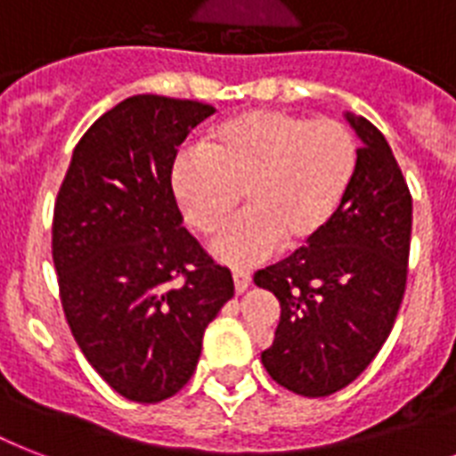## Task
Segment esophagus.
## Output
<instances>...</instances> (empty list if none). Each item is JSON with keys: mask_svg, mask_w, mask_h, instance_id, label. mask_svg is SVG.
<instances>
[{"mask_svg": "<svg viewBox=\"0 0 456 456\" xmlns=\"http://www.w3.org/2000/svg\"><path fill=\"white\" fill-rule=\"evenodd\" d=\"M232 277H234V289H236V293H243V291H246V289H248V286H250V272H246V270H234V274H232Z\"/></svg>", "mask_w": 456, "mask_h": 456, "instance_id": "esophagus-1", "label": "esophagus"}]
</instances>
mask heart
<instances>
[{
	"instance_id": "b5f03b06",
	"label": "heart",
	"mask_w": 456,
	"mask_h": 456,
	"mask_svg": "<svg viewBox=\"0 0 456 456\" xmlns=\"http://www.w3.org/2000/svg\"><path fill=\"white\" fill-rule=\"evenodd\" d=\"M357 170V144L346 125L257 109L222 120L200 139L199 156L172 163L170 189L186 224L215 236L227 265H253L277 250H298L324 232Z\"/></svg>"
}]
</instances>
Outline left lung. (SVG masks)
Listing matches in <instances>:
<instances>
[{
    "label": "left lung",
    "instance_id": "1",
    "mask_svg": "<svg viewBox=\"0 0 456 456\" xmlns=\"http://www.w3.org/2000/svg\"><path fill=\"white\" fill-rule=\"evenodd\" d=\"M357 170L331 224L293 256L256 272L281 305L267 374L305 397H326L371 364L395 324L407 286L411 196L388 142L346 113Z\"/></svg>",
    "mask_w": 456,
    "mask_h": 456
}]
</instances>
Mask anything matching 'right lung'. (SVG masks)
<instances>
[{
  "instance_id": "add662e5",
  "label": "right lung",
  "mask_w": 456,
  "mask_h": 456,
  "mask_svg": "<svg viewBox=\"0 0 456 456\" xmlns=\"http://www.w3.org/2000/svg\"><path fill=\"white\" fill-rule=\"evenodd\" d=\"M213 113L186 99H125L75 146L53 208L68 326L96 374L132 403L184 388L206 326L234 296L232 272L182 227L170 189L177 146Z\"/></svg>"
}]
</instances>
